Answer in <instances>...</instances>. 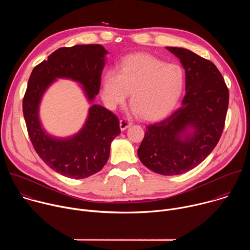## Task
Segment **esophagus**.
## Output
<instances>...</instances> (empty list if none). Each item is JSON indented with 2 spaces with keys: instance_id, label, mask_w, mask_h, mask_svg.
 <instances>
[{
  "instance_id": "34e87169",
  "label": "esophagus",
  "mask_w": 250,
  "mask_h": 250,
  "mask_svg": "<svg viewBox=\"0 0 250 250\" xmlns=\"http://www.w3.org/2000/svg\"><path fill=\"white\" fill-rule=\"evenodd\" d=\"M131 125V123L129 122V121H127L126 119H122L121 121H120V127H121V129L122 130H125V129H126L128 126H130Z\"/></svg>"
}]
</instances>
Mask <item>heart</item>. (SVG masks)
<instances>
[{
    "instance_id": "heart-1",
    "label": "heart",
    "mask_w": 250,
    "mask_h": 250,
    "mask_svg": "<svg viewBox=\"0 0 250 250\" xmlns=\"http://www.w3.org/2000/svg\"><path fill=\"white\" fill-rule=\"evenodd\" d=\"M185 84L181 66L149 54L126 56L118 72L109 70L102 79L101 97L111 110L124 104L130 91L129 102L142 120L156 121L171 113Z\"/></svg>"
}]
</instances>
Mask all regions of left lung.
<instances>
[{"label": "left lung", "mask_w": 250, "mask_h": 250, "mask_svg": "<svg viewBox=\"0 0 250 250\" xmlns=\"http://www.w3.org/2000/svg\"><path fill=\"white\" fill-rule=\"evenodd\" d=\"M166 48L185 69L186 95L169 118L146 126L137 155L148 169L169 176L195 168L216 147L225 126L229 89L209 60L185 48Z\"/></svg>", "instance_id": "obj_1"}]
</instances>
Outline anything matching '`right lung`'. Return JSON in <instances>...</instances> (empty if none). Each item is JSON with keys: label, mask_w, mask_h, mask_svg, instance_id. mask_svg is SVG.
I'll return each mask as SVG.
<instances>
[{"label": "right lung", "mask_w": 250, "mask_h": 250, "mask_svg": "<svg viewBox=\"0 0 250 250\" xmlns=\"http://www.w3.org/2000/svg\"><path fill=\"white\" fill-rule=\"evenodd\" d=\"M106 53L100 44L58 48L33 68L23 97L22 112L33 148L52 170L72 179L87 178L104 166L112 141L121 133L119 119L104 106L93 104L77 134L57 138L42 126L40 103L45 90L57 78L80 83L89 102H93L100 91Z\"/></svg>", "instance_id": "add662e5"}]
</instances>
